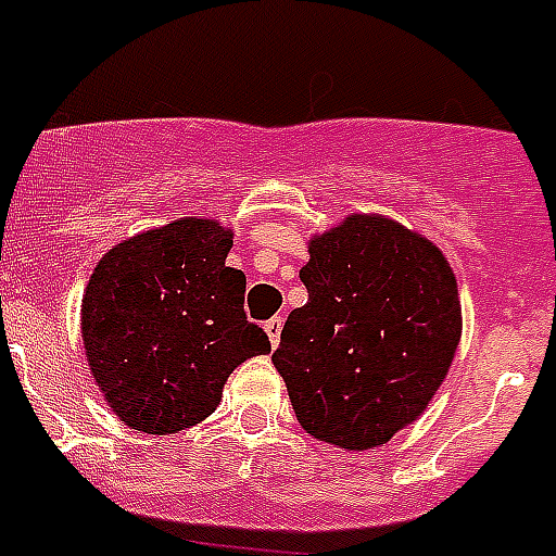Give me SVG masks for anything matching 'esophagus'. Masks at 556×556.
Masks as SVG:
<instances>
[{
	"instance_id": "34e87169",
	"label": "esophagus",
	"mask_w": 556,
	"mask_h": 556,
	"mask_svg": "<svg viewBox=\"0 0 556 556\" xmlns=\"http://www.w3.org/2000/svg\"><path fill=\"white\" fill-rule=\"evenodd\" d=\"M281 328H283V317H273V320L264 323V331L269 337V345H278V339H281Z\"/></svg>"
}]
</instances>
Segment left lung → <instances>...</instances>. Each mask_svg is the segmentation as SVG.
<instances>
[{"label": "left lung", "instance_id": "1", "mask_svg": "<svg viewBox=\"0 0 556 556\" xmlns=\"http://www.w3.org/2000/svg\"><path fill=\"white\" fill-rule=\"evenodd\" d=\"M308 253V303L283 323L273 365L308 434L376 448L429 406L448 372L462 333L454 273L429 239L365 214Z\"/></svg>", "mask_w": 556, "mask_h": 556}]
</instances>
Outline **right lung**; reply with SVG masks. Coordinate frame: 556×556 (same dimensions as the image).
Wrapping results in <instances>:
<instances>
[{
  "label": "right lung",
  "mask_w": 556,
  "mask_h": 556,
  "mask_svg": "<svg viewBox=\"0 0 556 556\" xmlns=\"http://www.w3.org/2000/svg\"><path fill=\"white\" fill-rule=\"evenodd\" d=\"M230 230L178 219L116 244L83 298V345L130 429L175 434L217 409L244 358L269 353L244 314V273L225 267Z\"/></svg>",
  "instance_id": "obj_1"
}]
</instances>
